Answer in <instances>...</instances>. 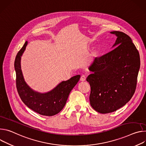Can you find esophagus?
<instances>
[{
    "mask_svg": "<svg viewBox=\"0 0 146 146\" xmlns=\"http://www.w3.org/2000/svg\"><path fill=\"white\" fill-rule=\"evenodd\" d=\"M86 78L85 75H82L81 77H80V81H82V82L85 81Z\"/></svg>",
    "mask_w": 146,
    "mask_h": 146,
    "instance_id": "34e87169",
    "label": "esophagus"
}]
</instances>
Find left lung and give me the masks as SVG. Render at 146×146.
<instances>
[{"label":"left lung","mask_w":146,"mask_h":146,"mask_svg":"<svg viewBox=\"0 0 146 146\" xmlns=\"http://www.w3.org/2000/svg\"><path fill=\"white\" fill-rule=\"evenodd\" d=\"M117 39L112 50L96 58L86 78L90 85V104L102 114L114 112L125 106L135 92L140 61L131 38L120 31H112Z\"/></svg>","instance_id":"left-lung-1"}]
</instances>
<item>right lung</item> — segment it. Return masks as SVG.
<instances>
[{
	"label": "right lung",
	"instance_id": "1",
	"mask_svg": "<svg viewBox=\"0 0 146 146\" xmlns=\"http://www.w3.org/2000/svg\"><path fill=\"white\" fill-rule=\"evenodd\" d=\"M28 42L26 41L16 56L14 69L16 86L23 102L30 109L44 116H53L60 112L66 104L68 96L80 78V75L62 81L49 92L40 93L31 89L25 81L21 68V59Z\"/></svg>",
	"mask_w": 146,
	"mask_h": 146
}]
</instances>
